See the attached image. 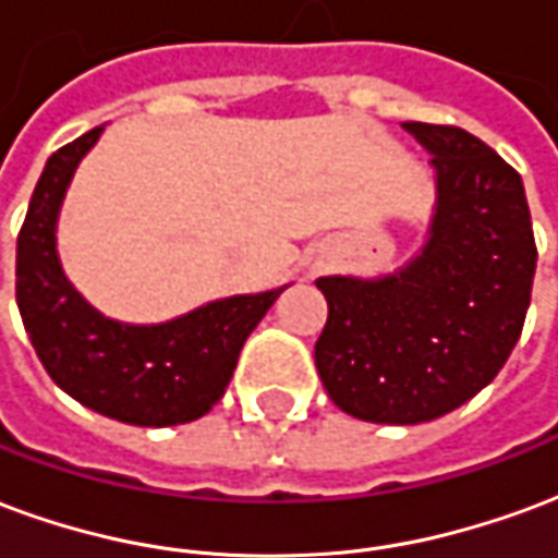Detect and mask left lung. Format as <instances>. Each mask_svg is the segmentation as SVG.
<instances>
[{
    "mask_svg": "<svg viewBox=\"0 0 558 558\" xmlns=\"http://www.w3.org/2000/svg\"><path fill=\"white\" fill-rule=\"evenodd\" d=\"M404 128L434 154L428 243L384 279H318L329 308L315 344L324 389L380 425L440 418L494 380L523 332L538 262L520 174L466 130Z\"/></svg>",
    "mask_w": 558,
    "mask_h": 558,
    "instance_id": "obj_1",
    "label": "left lung"
}]
</instances>
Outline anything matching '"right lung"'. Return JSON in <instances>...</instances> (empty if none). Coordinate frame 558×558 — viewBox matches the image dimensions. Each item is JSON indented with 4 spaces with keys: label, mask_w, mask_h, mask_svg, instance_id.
I'll return each instance as SVG.
<instances>
[{
    "label": "right lung",
    "mask_w": 558,
    "mask_h": 558,
    "mask_svg": "<svg viewBox=\"0 0 558 558\" xmlns=\"http://www.w3.org/2000/svg\"><path fill=\"white\" fill-rule=\"evenodd\" d=\"M95 128L52 154L17 234V306L47 374L80 404L128 425L166 428L205 416L229 386L240 348L279 291L229 296L157 327L104 318L64 279L56 217Z\"/></svg>",
    "instance_id": "obj_1"
}]
</instances>
